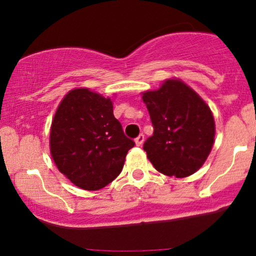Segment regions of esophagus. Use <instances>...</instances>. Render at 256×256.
Here are the masks:
<instances>
[{
  "instance_id": "34e87169",
  "label": "esophagus",
  "mask_w": 256,
  "mask_h": 256,
  "mask_svg": "<svg viewBox=\"0 0 256 256\" xmlns=\"http://www.w3.org/2000/svg\"><path fill=\"white\" fill-rule=\"evenodd\" d=\"M143 142H144V134H140V136L136 138V146H140L142 144H143Z\"/></svg>"
}]
</instances>
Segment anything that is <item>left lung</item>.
<instances>
[{
  "mask_svg": "<svg viewBox=\"0 0 256 256\" xmlns=\"http://www.w3.org/2000/svg\"><path fill=\"white\" fill-rule=\"evenodd\" d=\"M154 134L144 143L148 158L160 173L175 178L194 174L214 142L210 107L181 80H166L158 90L143 93Z\"/></svg>",
  "mask_w": 256,
  "mask_h": 256,
  "instance_id": "obj_1",
  "label": "left lung"
}]
</instances>
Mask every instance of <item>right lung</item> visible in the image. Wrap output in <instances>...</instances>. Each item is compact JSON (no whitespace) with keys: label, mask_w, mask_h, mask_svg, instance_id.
I'll list each match as a JSON object with an SVG mask.
<instances>
[{"label":"right lung","mask_w":256,"mask_h":256,"mask_svg":"<svg viewBox=\"0 0 256 256\" xmlns=\"http://www.w3.org/2000/svg\"><path fill=\"white\" fill-rule=\"evenodd\" d=\"M134 146L113 116L110 98L87 88L72 89L54 113L51 156L58 170L80 188L98 190L112 182Z\"/></svg>","instance_id":"1"}]
</instances>
